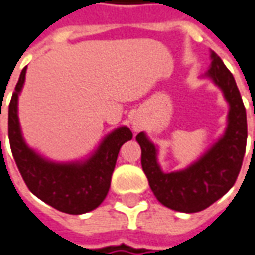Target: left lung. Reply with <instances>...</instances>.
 <instances>
[{"label": "left lung", "mask_w": 255, "mask_h": 255, "mask_svg": "<svg viewBox=\"0 0 255 255\" xmlns=\"http://www.w3.org/2000/svg\"><path fill=\"white\" fill-rule=\"evenodd\" d=\"M207 76L224 92L229 115L224 136L199 161L186 170L165 174L157 164L154 145L143 132L136 135L142 150V170L150 189L163 206L181 213L202 211L225 195L238 179L246 153V108L232 73L214 51Z\"/></svg>", "instance_id": "8db88e82"}]
</instances>
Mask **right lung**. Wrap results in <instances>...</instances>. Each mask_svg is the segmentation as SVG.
<instances>
[{"label": "right lung", "instance_id": "1", "mask_svg": "<svg viewBox=\"0 0 255 255\" xmlns=\"http://www.w3.org/2000/svg\"><path fill=\"white\" fill-rule=\"evenodd\" d=\"M24 77L26 67L20 73L8 112L10 150L23 181L31 193L62 213L74 215L88 213L105 200L120 147L132 139V132L128 127L117 128L84 163L56 164L44 160L24 143L19 127L17 97Z\"/></svg>", "mask_w": 255, "mask_h": 255}]
</instances>
